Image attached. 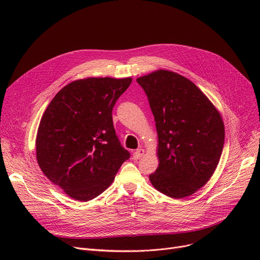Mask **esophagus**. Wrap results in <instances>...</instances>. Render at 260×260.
Masks as SVG:
<instances>
[{"instance_id": "esophagus-1", "label": "esophagus", "mask_w": 260, "mask_h": 260, "mask_svg": "<svg viewBox=\"0 0 260 260\" xmlns=\"http://www.w3.org/2000/svg\"><path fill=\"white\" fill-rule=\"evenodd\" d=\"M143 155H144V151H143L142 148H139V149H137V151H136V152H134L133 158H134L135 160H138V159H140Z\"/></svg>"}]
</instances>
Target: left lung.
Masks as SVG:
<instances>
[{
	"label": "left lung",
	"mask_w": 260,
	"mask_h": 260,
	"mask_svg": "<svg viewBox=\"0 0 260 260\" xmlns=\"http://www.w3.org/2000/svg\"><path fill=\"white\" fill-rule=\"evenodd\" d=\"M147 95L158 134L159 167L152 184L180 199L206 184L219 162L224 125L217 109L188 79L158 71L137 79Z\"/></svg>",
	"instance_id": "8db88e82"
}]
</instances>
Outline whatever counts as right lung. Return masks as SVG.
Masks as SVG:
<instances>
[{
    "mask_svg": "<svg viewBox=\"0 0 260 260\" xmlns=\"http://www.w3.org/2000/svg\"><path fill=\"white\" fill-rule=\"evenodd\" d=\"M132 78H88L51 100L37 135V160L47 178L74 199L99 196L131 154L121 145L113 107Z\"/></svg>",
    "mask_w": 260,
    "mask_h": 260,
    "instance_id": "right-lung-1",
    "label": "right lung"
}]
</instances>
